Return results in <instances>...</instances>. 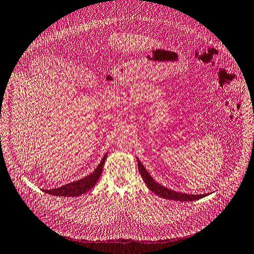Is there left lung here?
Listing matches in <instances>:
<instances>
[{
	"label": "left lung",
	"instance_id": "8db88e82",
	"mask_svg": "<svg viewBox=\"0 0 254 254\" xmlns=\"http://www.w3.org/2000/svg\"><path fill=\"white\" fill-rule=\"evenodd\" d=\"M136 160H137L138 172L140 173L141 177H143L145 184L150 189V190L153 191L154 194H156L157 196L166 198V199H170V200H174V201H195V200H199L201 198L207 196V194H203V195L186 194V192L175 191L173 190L165 188L164 186H160L159 184H157V182L153 178L151 177V175L148 173V171L146 170V168L143 165H141V162L139 161V159L136 158Z\"/></svg>",
	"mask_w": 254,
	"mask_h": 254
}]
</instances>
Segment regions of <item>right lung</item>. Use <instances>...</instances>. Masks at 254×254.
<instances>
[{"label": "right lung", "instance_id": "1", "mask_svg": "<svg viewBox=\"0 0 254 254\" xmlns=\"http://www.w3.org/2000/svg\"><path fill=\"white\" fill-rule=\"evenodd\" d=\"M107 157V153L103 156L102 160L97 167V169L93 172L92 174H89L88 176L74 181V182H69V184L63 186L57 189H52V190H45V192L53 196H60V197H78L80 195L84 194V192L88 191L89 190H92L95 185L97 184V181L99 180L101 174H102L103 171V166L105 164V160Z\"/></svg>", "mask_w": 254, "mask_h": 254}]
</instances>
